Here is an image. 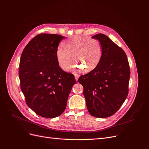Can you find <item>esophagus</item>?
<instances>
[{"mask_svg": "<svg viewBox=\"0 0 149 149\" xmlns=\"http://www.w3.org/2000/svg\"><path fill=\"white\" fill-rule=\"evenodd\" d=\"M74 75H75V80H76V81H78V79H79V75H78V74H74Z\"/></svg>", "mask_w": 149, "mask_h": 149, "instance_id": "1", "label": "esophagus"}]
</instances>
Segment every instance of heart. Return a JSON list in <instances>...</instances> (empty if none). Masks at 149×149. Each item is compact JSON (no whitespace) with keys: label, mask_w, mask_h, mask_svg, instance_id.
<instances>
[{"label":"heart","mask_w":149,"mask_h":149,"mask_svg":"<svg viewBox=\"0 0 149 149\" xmlns=\"http://www.w3.org/2000/svg\"><path fill=\"white\" fill-rule=\"evenodd\" d=\"M64 49L58 48L56 58L59 66L65 71L71 68L72 56L77 68H81L84 72L95 69L103 55L101 42L88 37L74 36L63 43Z\"/></svg>","instance_id":"obj_1"}]
</instances>
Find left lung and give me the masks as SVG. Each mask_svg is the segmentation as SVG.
I'll use <instances>...</instances> for the list:
<instances>
[{
    "label": "left lung",
    "mask_w": 149,
    "mask_h": 149,
    "mask_svg": "<svg viewBox=\"0 0 149 149\" xmlns=\"http://www.w3.org/2000/svg\"><path fill=\"white\" fill-rule=\"evenodd\" d=\"M103 47V55L97 65L78 80L83 86V94L89 113L97 118L113 115L126 99L130 75L125 52L103 34L92 36Z\"/></svg>",
    "instance_id": "8db88e82"
}]
</instances>
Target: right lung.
<instances>
[{
    "mask_svg": "<svg viewBox=\"0 0 149 149\" xmlns=\"http://www.w3.org/2000/svg\"><path fill=\"white\" fill-rule=\"evenodd\" d=\"M65 37L37 35L21 55L19 76L26 103L38 115L55 118L65 110L75 79L59 66L56 51Z\"/></svg>",
    "mask_w": 149,
    "mask_h": 149,
    "instance_id": "obj_1",
    "label": "right lung"
}]
</instances>
